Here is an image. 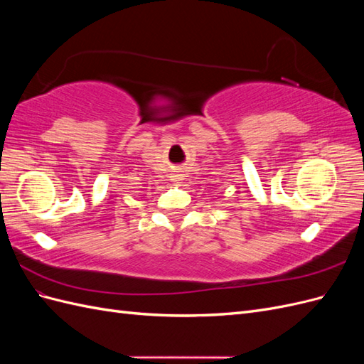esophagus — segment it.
<instances>
[{"label":"esophagus","instance_id":"esophagus-1","mask_svg":"<svg viewBox=\"0 0 364 364\" xmlns=\"http://www.w3.org/2000/svg\"><path fill=\"white\" fill-rule=\"evenodd\" d=\"M171 181L176 183V185H179V183H182V181H183V174L178 170V171H174L173 173V176H171Z\"/></svg>","mask_w":364,"mask_h":364}]
</instances>
